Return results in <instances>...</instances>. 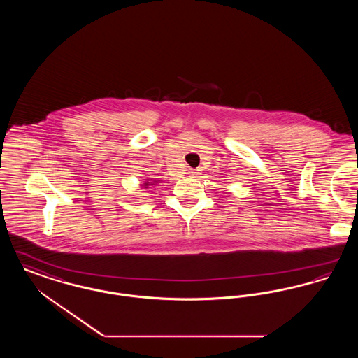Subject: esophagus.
<instances>
[{"instance_id": "34e87169", "label": "esophagus", "mask_w": 358, "mask_h": 358, "mask_svg": "<svg viewBox=\"0 0 358 358\" xmlns=\"http://www.w3.org/2000/svg\"><path fill=\"white\" fill-rule=\"evenodd\" d=\"M199 174H200V171H197V169H190V171H189V176H190V177H197Z\"/></svg>"}]
</instances>
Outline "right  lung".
I'll return each instance as SVG.
<instances>
[{
	"label": "right lung",
	"instance_id": "1",
	"mask_svg": "<svg viewBox=\"0 0 358 358\" xmlns=\"http://www.w3.org/2000/svg\"><path fill=\"white\" fill-rule=\"evenodd\" d=\"M146 185H148V184H146Z\"/></svg>",
	"mask_w": 358,
	"mask_h": 358
}]
</instances>
